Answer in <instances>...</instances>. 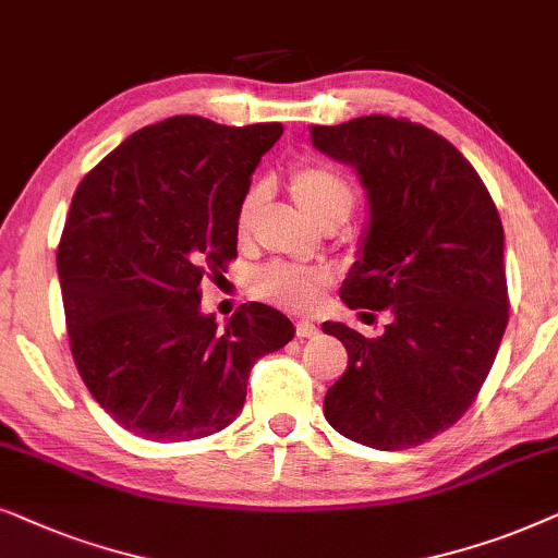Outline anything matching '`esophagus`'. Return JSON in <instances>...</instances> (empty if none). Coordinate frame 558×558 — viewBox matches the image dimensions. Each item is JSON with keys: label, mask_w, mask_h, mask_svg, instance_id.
<instances>
[{"label": "esophagus", "mask_w": 558, "mask_h": 558, "mask_svg": "<svg viewBox=\"0 0 558 558\" xmlns=\"http://www.w3.org/2000/svg\"><path fill=\"white\" fill-rule=\"evenodd\" d=\"M318 333V326L314 322H295V337L311 339Z\"/></svg>", "instance_id": "obj_1"}]
</instances>
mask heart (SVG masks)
<instances>
[{
    "label": "heart",
    "instance_id": "1",
    "mask_svg": "<svg viewBox=\"0 0 558 558\" xmlns=\"http://www.w3.org/2000/svg\"><path fill=\"white\" fill-rule=\"evenodd\" d=\"M288 189H291L293 202L299 209L318 227H339L354 211L356 193L352 183L337 170L318 166V162H306V166L295 168L288 178ZM265 191L250 189L244 193L236 209V234L250 236L255 229V221L263 211ZM329 286V275L316 267L272 263L259 267L252 278V291L267 303L275 306L295 311V314H306L314 311L324 301V291Z\"/></svg>",
    "mask_w": 558,
    "mask_h": 558
}]
</instances>
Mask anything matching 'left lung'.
<instances>
[{"label":"left lung","instance_id":"left-lung-1","mask_svg":"<svg viewBox=\"0 0 558 558\" xmlns=\"http://www.w3.org/2000/svg\"><path fill=\"white\" fill-rule=\"evenodd\" d=\"M311 143L352 166L367 191L369 221L341 301L392 314L377 339L324 324L349 354L324 415L365 447H418L462 418L500 349L510 308L500 214L470 160L411 119L314 124Z\"/></svg>","mask_w":558,"mask_h":558}]
</instances>
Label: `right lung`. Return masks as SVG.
<instances>
[{"instance_id": "right-lung-1", "label": "right lung", "mask_w": 558, "mask_h": 558, "mask_svg": "<svg viewBox=\"0 0 558 558\" xmlns=\"http://www.w3.org/2000/svg\"><path fill=\"white\" fill-rule=\"evenodd\" d=\"M280 122L178 114L137 130L73 193L58 244L71 354L119 426L150 441L217 434L250 369L293 339L291 318L242 303L219 329L202 280L236 257V209Z\"/></svg>"}]
</instances>
